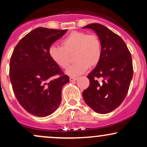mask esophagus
<instances>
[{"label": "esophagus", "mask_w": 147, "mask_h": 147, "mask_svg": "<svg viewBox=\"0 0 147 147\" xmlns=\"http://www.w3.org/2000/svg\"><path fill=\"white\" fill-rule=\"evenodd\" d=\"M77 78H76V77H70V82H75L76 80H77Z\"/></svg>", "instance_id": "esophagus-1"}]
</instances>
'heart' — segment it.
Listing matches in <instances>:
<instances>
[{
    "label": "heart",
    "instance_id": "1",
    "mask_svg": "<svg viewBox=\"0 0 147 147\" xmlns=\"http://www.w3.org/2000/svg\"><path fill=\"white\" fill-rule=\"evenodd\" d=\"M62 46L51 45L48 53L57 65L65 68L69 63V54L75 53V63L70 65L65 73L70 77L82 75L89 66H95L102 57V44L95 34H87L79 31L72 32L61 41Z\"/></svg>",
    "mask_w": 147,
    "mask_h": 147
}]
</instances>
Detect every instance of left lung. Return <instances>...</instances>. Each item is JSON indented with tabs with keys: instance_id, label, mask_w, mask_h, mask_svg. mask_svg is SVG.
I'll list each match as a JSON object with an SVG mask.
<instances>
[{
	"instance_id": "8db88e82",
	"label": "left lung",
	"mask_w": 147,
	"mask_h": 147,
	"mask_svg": "<svg viewBox=\"0 0 147 147\" xmlns=\"http://www.w3.org/2000/svg\"><path fill=\"white\" fill-rule=\"evenodd\" d=\"M86 28L97 34L102 52L99 63L88 75L90 85L82 95L95 112L106 114L117 109L127 94L133 77L132 58L122 38L104 25L91 23L83 27Z\"/></svg>"
}]
</instances>
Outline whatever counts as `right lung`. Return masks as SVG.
Wrapping results in <instances>:
<instances>
[{"label":"right lung","mask_w":147,"mask_h":147,"mask_svg":"<svg viewBox=\"0 0 147 147\" xmlns=\"http://www.w3.org/2000/svg\"><path fill=\"white\" fill-rule=\"evenodd\" d=\"M67 30H33L18 43L11 55L9 77L14 95L27 112L39 117L53 113L61 102V90L69 82L48 53L50 46ZM60 74L53 80L54 76Z\"/></svg>","instance_id":"right-lung-1"}]
</instances>
